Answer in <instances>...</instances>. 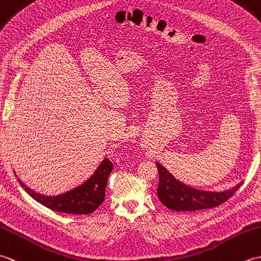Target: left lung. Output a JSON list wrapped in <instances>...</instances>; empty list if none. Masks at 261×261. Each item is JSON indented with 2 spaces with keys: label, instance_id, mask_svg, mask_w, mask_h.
<instances>
[{
  "label": "left lung",
  "instance_id": "1",
  "mask_svg": "<svg viewBox=\"0 0 261 261\" xmlns=\"http://www.w3.org/2000/svg\"><path fill=\"white\" fill-rule=\"evenodd\" d=\"M159 173V185L157 194L158 197L166 207L188 212V211H198L219 206L222 203L233 196V194L241 186L238 184L233 188L224 192L201 191L197 188L187 186L184 182L176 179L162 164L156 163Z\"/></svg>",
  "mask_w": 261,
  "mask_h": 261
}]
</instances>
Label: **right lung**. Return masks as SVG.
I'll return each mask as SVG.
<instances>
[{
  "label": "right lung",
  "instance_id": "add662e5",
  "mask_svg": "<svg viewBox=\"0 0 261 261\" xmlns=\"http://www.w3.org/2000/svg\"><path fill=\"white\" fill-rule=\"evenodd\" d=\"M112 169L113 164L110 162L109 158H105L86 181L73 190L56 196H47L36 193L20 180V178H18V181L33 199L48 208L68 214H90L103 203L105 187Z\"/></svg>",
  "mask_w": 261,
  "mask_h": 261
}]
</instances>
